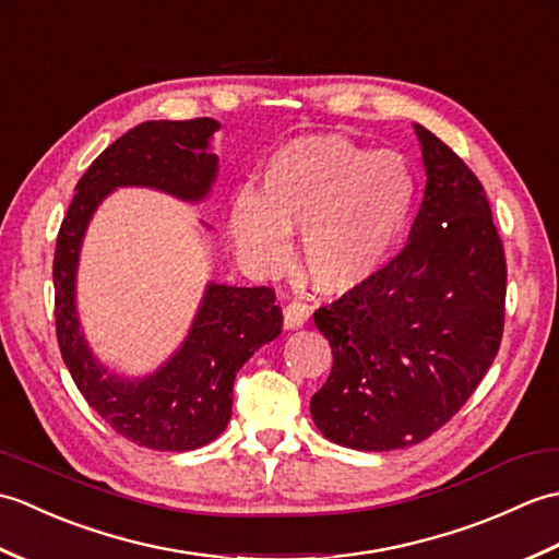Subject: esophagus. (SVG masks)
I'll list each match as a JSON object with an SVG mask.
<instances>
[{
    "instance_id": "34e87169",
    "label": "esophagus",
    "mask_w": 559,
    "mask_h": 559,
    "mask_svg": "<svg viewBox=\"0 0 559 559\" xmlns=\"http://www.w3.org/2000/svg\"><path fill=\"white\" fill-rule=\"evenodd\" d=\"M307 319H310V305L293 300L283 307V324H286V329H300Z\"/></svg>"
}]
</instances>
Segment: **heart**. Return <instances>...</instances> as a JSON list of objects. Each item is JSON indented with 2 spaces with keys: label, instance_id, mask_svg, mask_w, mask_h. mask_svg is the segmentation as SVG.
I'll return each instance as SVG.
<instances>
[{
  "label": "heart",
  "instance_id": "1",
  "mask_svg": "<svg viewBox=\"0 0 559 559\" xmlns=\"http://www.w3.org/2000/svg\"><path fill=\"white\" fill-rule=\"evenodd\" d=\"M413 197V175L399 153L367 151L343 136H307L269 160L259 197H235L230 230L240 252L264 269L288 259V233H302L312 286L341 295L386 264Z\"/></svg>",
  "mask_w": 559,
  "mask_h": 559
}]
</instances>
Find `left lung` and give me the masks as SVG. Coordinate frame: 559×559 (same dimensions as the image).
<instances>
[{
    "label": "left lung",
    "instance_id": "1",
    "mask_svg": "<svg viewBox=\"0 0 559 559\" xmlns=\"http://www.w3.org/2000/svg\"><path fill=\"white\" fill-rule=\"evenodd\" d=\"M427 173L406 247L314 312L334 365L312 420L341 447L423 442L488 374L504 331L507 259L488 194L466 163L415 124Z\"/></svg>",
    "mask_w": 559,
    "mask_h": 559
}]
</instances>
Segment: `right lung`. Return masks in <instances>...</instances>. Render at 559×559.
Wrapping results in <instances>:
<instances>
[{"instance_id":"1","label":"right lung","mask_w":559,"mask_h":559,"mask_svg":"<svg viewBox=\"0 0 559 559\" xmlns=\"http://www.w3.org/2000/svg\"><path fill=\"white\" fill-rule=\"evenodd\" d=\"M211 117L151 120L105 148L76 182L55 247V326L67 370L83 399L129 442L158 451H192L213 442L230 420L233 382L254 350L283 329L273 288L211 283L182 348L146 379H120L93 358L79 329L74 278L81 237L115 187H153L187 201L209 194L218 156Z\"/></svg>"}]
</instances>
